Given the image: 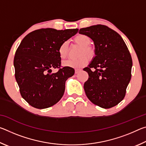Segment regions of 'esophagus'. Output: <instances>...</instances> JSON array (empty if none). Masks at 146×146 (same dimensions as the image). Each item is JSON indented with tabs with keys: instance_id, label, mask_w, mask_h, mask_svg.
<instances>
[{
	"instance_id": "1",
	"label": "esophagus",
	"mask_w": 146,
	"mask_h": 146,
	"mask_svg": "<svg viewBox=\"0 0 146 146\" xmlns=\"http://www.w3.org/2000/svg\"><path fill=\"white\" fill-rule=\"evenodd\" d=\"M80 71H81V70H79V69H76L75 71V72L76 74H77L79 72H80Z\"/></svg>"
}]
</instances>
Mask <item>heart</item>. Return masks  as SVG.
Segmentation results:
<instances>
[{
  "instance_id": "obj_1",
  "label": "heart",
  "mask_w": 146,
  "mask_h": 146,
  "mask_svg": "<svg viewBox=\"0 0 146 146\" xmlns=\"http://www.w3.org/2000/svg\"><path fill=\"white\" fill-rule=\"evenodd\" d=\"M74 41L76 44H78L82 48L81 55L82 56L85 55L90 58H92L95 55V51L93 49L89 47L91 42V40L88 36L83 34L78 35L74 38ZM68 51V42L67 41L63 42L58 48V54L60 58H65L67 56ZM88 62V58L85 56H83L78 59H68V60L63 62L62 65L66 67L79 69L84 67Z\"/></svg>"
}]
</instances>
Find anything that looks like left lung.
I'll return each instance as SVG.
<instances>
[{
    "label": "left lung",
    "mask_w": 146,
    "mask_h": 146,
    "mask_svg": "<svg viewBox=\"0 0 146 146\" xmlns=\"http://www.w3.org/2000/svg\"><path fill=\"white\" fill-rule=\"evenodd\" d=\"M78 33L95 44V56L84 68L89 75L84 85L86 96L100 108L115 106L124 98L131 78L133 62L126 44L118 33L101 24L82 28Z\"/></svg>",
    "instance_id": "obj_1"
}]
</instances>
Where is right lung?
<instances>
[{
	"instance_id": "add662e5",
	"label": "right lung",
	"mask_w": 146,
	"mask_h": 146,
	"mask_svg": "<svg viewBox=\"0 0 146 146\" xmlns=\"http://www.w3.org/2000/svg\"><path fill=\"white\" fill-rule=\"evenodd\" d=\"M78 31L40 29L29 33L21 41L14 58L15 75L22 97L29 105L48 108L62 97L66 81L75 70L64 67L56 73L51 72L52 69L60 67L58 48L61 44Z\"/></svg>"
}]
</instances>
